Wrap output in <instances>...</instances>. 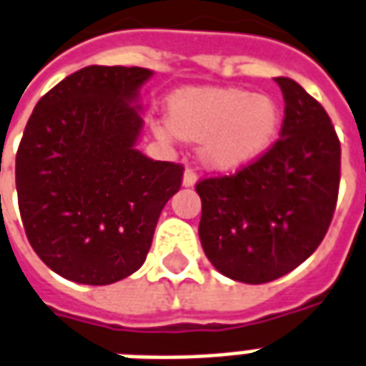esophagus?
Masks as SVG:
<instances>
[{
    "instance_id": "1",
    "label": "esophagus",
    "mask_w": 366,
    "mask_h": 366,
    "mask_svg": "<svg viewBox=\"0 0 366 366\" xmlns=\"http://www.w3.org/2000/svg\"><path fill=\"white\" fill-rule=\"evenodd\" d=\"M195 182H197V174H195L194 169H186V172H184V178H182L184 186H186V188H192Z\"/></svg>"
}]
</instances>
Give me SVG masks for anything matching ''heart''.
Returning a JSON list of instances; mask_svg holds the SVG:
<instances>
[{
  "label": "heart",
  "mask_w": 366,
  "mask_h": 366,
  "mask_svg": "<svg viewBox=\"0 0 366 366\" xmlns=\"http://www.w3.org/2000/svg\"><path fill=\"white\" fill-rule=\"evenodd\" d=\"M280 128V109L269 96L244 88H188L169 102V122L159 139L202 142L199 157L214 171L232 172L269 152Z\"/></svg>",
  "instance_id": "1"
}]
</instances>
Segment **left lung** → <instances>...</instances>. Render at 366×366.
<instances>
[{
	"label": "left lung",
	"mask_w": 366,
	"mask_h": 366,
	"mask_svg": "<svg viewBox=\"0 0 366 366\" xmlns=\"http://www.w3.org/2000/svg\"><path fill=\"white\" fill-rule=\"evenodd\" d=\"M280 139L234 174L195 184L199 239L213 267L245 284L272 282L300 267L328 232L340 189L338 134L315 97L292 78Z\"/></svg>",
	"instance_id": "1"
}]
</instances>
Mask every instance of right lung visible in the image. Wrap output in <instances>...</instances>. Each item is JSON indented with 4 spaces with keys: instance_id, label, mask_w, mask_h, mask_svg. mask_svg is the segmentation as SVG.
Masks as SVG:
<instances>
[{
    "instance_id": "obj_1",
    "label": "right lung",
    "mask_w": 366,
    "mask_h": 366,
    "mask_svg": "<svg viewBox=\"0 0 366 366\" xmlns=\"http://www.w3.org/2000/svg\"><path fill=\"white\" fill-rule=\"evenodd\" d=\"M153 72L84 66L36 103L16 152L19 211L36 255L78 284L119 282L144 264L184 167L136 149L130 105Z\"/></svg>"
}]
</instances>
